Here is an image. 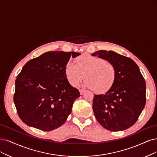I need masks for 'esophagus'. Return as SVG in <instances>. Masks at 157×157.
Wrapping results in <instances>:
<instances>
[{
  "label": "esophagus",
  "instance_id": "esophagus-1",
  "mask_svg": "<svg viewBox=\"0 0 157 157\" xmlns=\"http://www.w3.org/2000/svg\"><path fill=\"white\" fill-rule=\"evenodd\" d=\"M79 92H80V94L81 95H83L85 92V90H82V89H80L79 90Z\"/></svg>",
  "mask_w": 157,
  "mask_h": 157
}]
</instances>
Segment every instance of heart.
<instances>
[{
    "label": "heart",
    "instance_id": "b5f03b06",
    "mask_svg": "<svg viewBox=\"0 0 157 157\" xmlns=\"http://www.w3.org/2000/svg\"><path fill=\"white\" fill-rule=\"evenodd\" d=\"M75 65L68 63L65 74L68 82L73 86L85 79L84 86L96 93L109 91L114 85L117 77L114 64L105 59L85 54L75 58Z\"/></svg>",
    "mask_w": 157,
    "mask_h": 157
}]
</instances>
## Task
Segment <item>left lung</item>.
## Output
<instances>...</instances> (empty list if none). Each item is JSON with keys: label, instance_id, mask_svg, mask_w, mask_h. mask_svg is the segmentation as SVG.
Listing matches in <instances>:
<instances>
[{"label": "left lung", "instance_id": "1", "mask_svg": "<svg viewBox=\"0 0 157 157\" xmlns=\"http://www.w3.org/2000/svg\"><path fill=\"white\" fill-rule=\"evenodd\" d=\"M113 63L117 80L105 94L95 95L93 111L99 124L111 131L129 128L137 121L146 105V85L136 63L114 51L99 50L91 54Z\"/></svg>", "mask_w": 157, "mask_h": 157}]
</instances>
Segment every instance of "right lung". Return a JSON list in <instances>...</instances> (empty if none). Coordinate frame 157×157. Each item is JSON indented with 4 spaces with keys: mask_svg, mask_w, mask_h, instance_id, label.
Masks as SVG:
<instances>
[{
    "mask_svg": "<svg viewBox=\"0 0 157 157\" xmlns=\"http://www.w3.org/2000/svg\"><path fill=\"white\" fill-rule=\"evenodd\" d=\"M74 52L52 51L28 61L15 80L13 100L27 125L44 131L61 126L72 112L79 90L68 82L65 68Z\"/></svg>",
    "mask_w": 157,
    "mask_h": 157,
    "instance_id": "add662e5",
    "label": "right lung"
}]
</instances>
